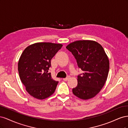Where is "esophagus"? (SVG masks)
I'll use <instances>...</instances> for the list:
<instances>
[{"mask_svg": "<svg viewBox=\"0 0 128 128\" xmlns=\"http://www.w3.org/2000/svg\"><path fill=\"white\" fill-rule=\"evenodd\" d=\"M69 78H70V76H67L66 78H63V80H64V81H67V80H68Z\"/></svg>", "mask_w": 128, "mask_h": 128, "instance_id": "1", "label": "esophagus"}]
</instances>
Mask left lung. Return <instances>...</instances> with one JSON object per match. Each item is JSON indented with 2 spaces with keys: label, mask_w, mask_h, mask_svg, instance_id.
<instances>
[{
  "label": "left lung",
  "mask_w": 128,
  "mask_h": 128,
  "mask_svg": "<svg viewBox=\"0 0 128 128\" xmlns=\"http://www.w3.org/2000/svg\"><path fill=\"white\" fill-rule=\"evenodd\" d=\"M66 48L83 71L77 76L78 84L72 88L73 94L84 100L94 98L104 86L109 72V59L103 48L96 42L83 40L71 42Z\"/></svg>",
  "instance_id": "8db88e82"
}]
</instances>
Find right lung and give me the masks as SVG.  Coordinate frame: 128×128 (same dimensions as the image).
Returning <instances> with one entry per match:
<instances>
[{"label":"right lung","instance_id":"obj_1","mask_svg":"<svg viewBox=\"0 0 128 128\" xmlns=\"http://www.w3.org/2000/svg\"><path fill=\"white\" fill-rule=\"evenodd\" d=\"M62 45L37 42L26 47L18 62V71L26 90L33 97L44 99L54 92L58 81L48 73L51 60Z\"/></svg>","mask_w":128,"mask_h":128}]
</instances>
